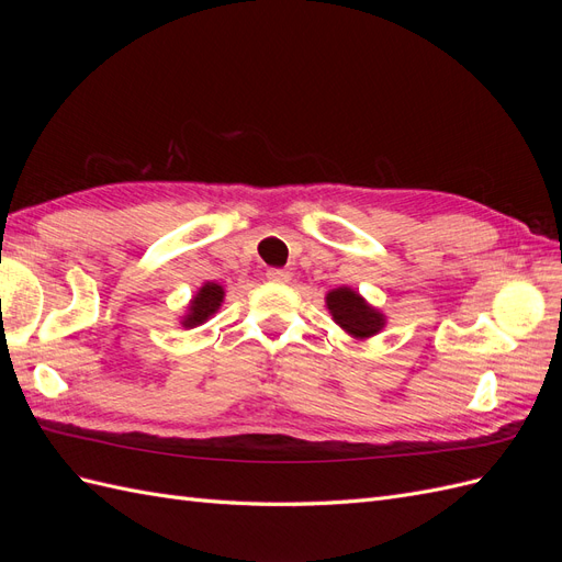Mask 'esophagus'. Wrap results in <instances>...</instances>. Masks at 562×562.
Here are the masks:
<instances>
[{
    "mask_svg": "<svg viewBox=\"0 0 562 562\" xmlns=\"http://www.w3.org/2000/svg\"><path fill=\"white\" fill-rule=\"evenodd\" d=\"M267 279L274 281V283H288V281H291V274H288L285 269H269Z\"/></svg>",
    "mask_w": 562,
    "mask_h": 562,
    "instance_id": "34e87169",
    "label": "esophagus"
}]
</instances>
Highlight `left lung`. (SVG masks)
<instances>
[{"label":"left lung","instance_id":"left-lung-1","mask_svg":"<svg viewBox=\"0 0 562 562\" xmlns=\"http://www.w3.org/2000/svg\"><path fill=\"white\" fill-rule=\"evenodd\" d=\"M326 304L337 326L353 337H370L384 328V316L366 304V300L353 293L351 288H337V291L328 293Z\"/></svg>","mask_w":562,"mask_h":562}]
</instances>
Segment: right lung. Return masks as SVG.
I'll return each mask as SVG.
<instances>
[{"label": "right lung", "instance_id": "obj_1", "mask_svg": "<svg viewBox=\"0 0 562 562\" xmlns=\"http://www.w3.org/2000/svg\"><path fill=\"white\" fill-rule=\"evenodd\" d=\"M223 297H225L223 285H217V283H206V285H203L201 291L196 293V297L192 300L190 314L184 316L182 326L184 328L201 326L203 321H206L209 316H213L220 310V302H223Z\"/></svg>", "mask_w": 562, "mask_h": 562}]
</instances>
